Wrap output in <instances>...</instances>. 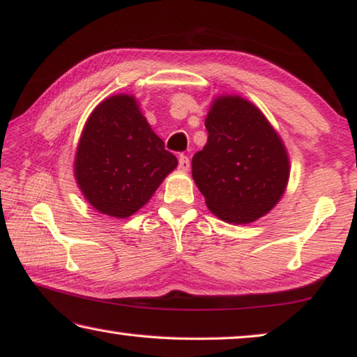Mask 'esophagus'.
Segmentation results:
<instances>
[{"label":"esophagus","instance_id":"34e87169","mask_svg":"<svg viewBox=\"0 0 357 357\" xmlns=\"http://www.w3.org/2000/svg\"><path fill=\"white\" fill-rule=\"evenodd\" d=\"M178 169L182 172H188L190 171V160L185 155L178 156Z\"/></svg>","mask_w":357,"mask_h":357}]
</instances>
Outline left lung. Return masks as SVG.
<instances>
[{
  "instance_id": "8db88e82",
  "label": "left lung",
  "mask_w": 357,
  "mask_h": 357,
  "mask_svg": "<svg viewBox=\"0 0 357 357\" xmlns=\"http://www.w3.org/2000/svg\"><path fill=\"white\" fill-rule=\"evenodd\" d=\"M207 144L191 161L206 206L223 222L252 223L266 215L287 188L286 145L254 103L241 96L213 98Z\"/></svg>"
}]
</instances>
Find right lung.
<instances>
[{
	"label": "right lung",
	"mask_w": 357,
	"mask_h": 357,
	"mask_svg": "<svg viewBox=\"0 0 357 357\" xmlns=\"http://www.w3.org/2000/svg\"><path fill=\"white\" fill-rule=\"evenodd\" d=\"M177 164L137 98L116 94L87 118L76 148L75 178L97 212L128 218L150 201Z\"/></svg>",
	"instance_id": "right-lung-1"
}]
</instances>
